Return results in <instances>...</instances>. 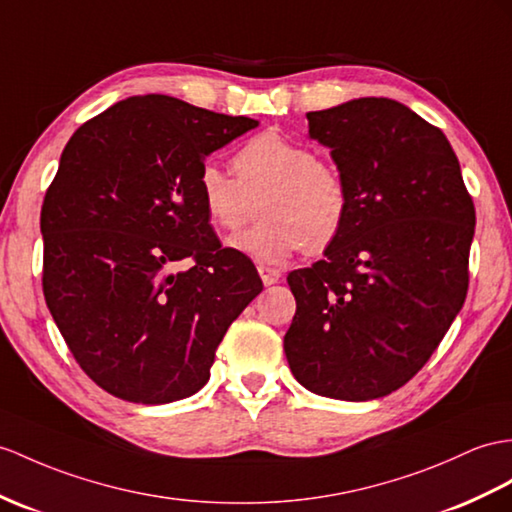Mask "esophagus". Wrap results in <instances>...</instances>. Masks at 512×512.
I'll list each match as a JSON object with an SVG mask.
<instances>
[{
  "label": "esophagus",
  "instance_id": "obj_1",
  "mask_svg": "<svg viewBox=\"0 0 512 512\" xmlns=\"http://www.w3.org/2000/svg\"><path fill=\"white\" fill-rule=\"evenodd\" d=\"M258 273H260V278H263L265 286L276 284L282 278L280 269H273V267H267V265H258Z\"/></svg>",
  "mask_w": 512,
  "mask_h": 512
}]
</instances>
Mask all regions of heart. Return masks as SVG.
Here are the masks:
<instances>
[{
    "instance_id": "heart-1",
    "label": "heart",
    "mask_w": 512,
    "mask_h": 512,
    "mask_svg": "<svg viewBox=\"0 0 512 512\" xmlns=\"http://www.w3.org/2000/svg\"><path fill=\"white\" fill-rule=\"evenodd\" d=\"M234 171L236 178L208 160L197 176L206 215L226 234L245 228L252 199L263 195V221L232 247L260 263L280 265L302 249L321 252L339 239L350 215V193L341 171L315 158L308 145L273 130L260 132L236 152Z\"/></svg>"
}]
</instances>
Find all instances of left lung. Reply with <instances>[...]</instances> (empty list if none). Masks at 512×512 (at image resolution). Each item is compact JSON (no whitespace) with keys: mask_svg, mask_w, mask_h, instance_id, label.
I'll list each match as a JSON object with an SVG mask.
<instances>
[{"mask_svg":"<svg viewBox=\"0 0 512 512\" xmlns=\"http://www.w3.org/2000/svg\"><path fill=\"white\" fill-rule=\"evenodd\" d=\"M306 117L347 184L350 215L326 258L286 278L297 310L284 354L308 391L376 400L428 363L463 308L476 208L445 134L395 99Z\"/></svg>","mask_w":512,"mask_h":512,"instance_id":"left-lung-1","label":"left lung"}]
</instances>
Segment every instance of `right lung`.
<instances>
[{"label": "right lung", "instance_id": "add662e5", "mask_svg": "<svg viewBox=\"0 0 512 512\" xmlns=\"http://www.w3.org/2000/svg\"><path fill=\"white\" fill-rule=\"evenodd\" d=\"M258 126L169 95L128 97L80 126L43 199V293L73 358L134 404L210 378L230 323L263 291L221 247L197 191L215 149ZM191 257L186 272H173Z\"/></svg>", "mask_w": 512, "mask_h": 512}]
</instances>
